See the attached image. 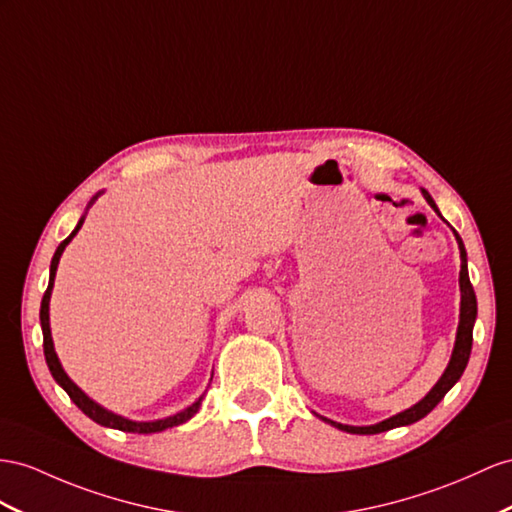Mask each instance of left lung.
I'll use <instances>...</instances> for the list:
<instances>
[{
    "instance_id": "8db88e82",
    "label": "left lung",
    "mask_w": 512,
    "mask_h": 512,
    "mask_svg": "<svg viewBox=\"0 0 512 512\" xmlns=\"http://www.w3.org/2000/svg\"><path fill=\"white\" fill-rule=\"evenodd\" d=\"M422 192L426 196V201L430 203V207L439 214V209H437L435 201H432V196L426 190H422ZM456 242H458V248H461V322H458V333H456V344H454L452 359L448 363V368H445L443 376L439 378V383L430 389V393L422 402H417L415 406L406 409L404 413H398V415L385 419V422H381V424H376V426H344V424L331 422V419H329V422L335 428L352 432V435H376V432H385V430H391V428L413 424V422H417V419L426 417L432 409H435V406L443 400L445 393L452 389V385L465 372L469 355H471V342H474V322H476L478 305H476V292H474V287H471L469 274H467V253H465L463 240L458 238V233H456Z\"/></svg>"
}]
</instances>
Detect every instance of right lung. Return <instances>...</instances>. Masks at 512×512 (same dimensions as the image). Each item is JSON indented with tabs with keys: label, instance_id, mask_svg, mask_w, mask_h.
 Returning <instances> with one entry per match:
<instances>
[{
	"label": "right lung",
	"instance_id": "right-lung-1",
	"mask_svg": "<svg viewBox=\"0 0 512 512\" xmlns=\"http://www.w3.org/2000/svg\"><path fill=\"white\" fill-rule=\"evenodd\" d=\"M82 222L84 220H80L77 222V227L73 229V233L69 235L67 240H62L60 242V246L56 248V253H54V259H51V270H49V285H47V290H45V296H43V303H41V326H43V350H45V361H47V365H49V372H51V376L56 378V383L69 393V398L80 406V409L93 419V422H97V424H101V426H108V428H116V430H123V432H138V435H149V432H162V430H166V428H173V426H179V424H183V422H188V419L199 411V406H201V400L199 402H194L192 406H188L186 411H181V413H177V415H173V417H166V419H157V422H129V419H125V417H121V415H114V413H110V411H106V409H101L99 404H95L93 400H90L86 393L77 387V385H73V381L71 378L64 374V370H62V365H60V361H58V357H56V352H54V342H51V331H49V296H51V287H54V277H56V268H58V261H60V255H62V251H64V246H67L71 240H73V235L80 231V227H82Z\"/></svg>",
	"mask_w": 512,
	"mask_h": 512
}]
</instances>
